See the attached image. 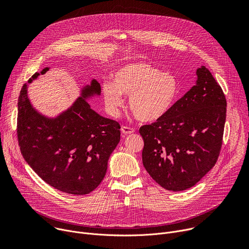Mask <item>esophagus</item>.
Here are the masks:
<instances>
[{
	"mask_svg": "<svg viewBox=\"0 0 249 249\" xmlns=\"http://www.w3.org/2000/svg\"><path fill=\"white\" fill-rule=\"evenodd\" d=\"M121 132H122L123 134L128 135V134L134 133L135 129H134V128H131V127H128V126H122V127H121Z\"/></svg>",
	"mask_w": 249,
	"mask_h": 249,
	"instance_id": "obj_1",
	"label": "esophagus"
}]
</instances>
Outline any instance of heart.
<instances>
[{"label":"heart","mask_w":249,"mask_h":249,"mask_svg":"<svg viewBox=\"0 0 249 249\" xmlns=\"http://www.w3.org/2000/svg\"><path fill=\"white\" fill-rule=\"evenodd\" d=\"M104 83L102 91L106 108L117 115L123 106L122 94L129 95L130 111L141 122H154L166 115L179 95V82L170 72H161L151 64L137 62L122 66Z\"/></svg>","instance_id":"obj_1"}]
</instances>
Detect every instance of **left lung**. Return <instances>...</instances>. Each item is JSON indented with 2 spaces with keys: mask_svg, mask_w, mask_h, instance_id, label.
<instances>
[{
  "mask_svg": "<svg viewBox=\"0 0 249 249\" xmlns=\"http://www.w3.org/2000/svg\"><path fill=\"white\" fill-rule=\"evenodd\" d=\"M196 74V84L166 115L139 129L144 167L167 190L194 186L211 170L221 150L226 99L205 66Z\"/></svg>",
  "mask_w": 249,
  "mask_h": 249,
  "instance_id": "obj_1",
  "label": "left lung"
}]
</instances>
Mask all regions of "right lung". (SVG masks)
Returning a JSON list of instances; mask_svg holds the SVG:
<instances>
[{
    "label": "right lung",
    "instance_id": "add662e5",
    "mask_svg": "<svg viewBox=\"0 0 249 249\" xmlns=\"http://www.w3.org/2000/svg\"><path fill=\"white\" fill-rule=\"evenodd\" d=\"M49 68L41 71L45 74ZM35 73L29 80L36 79ZM24 84L18 100L17 136L21 153L50 186L62 192L84 195L101 183L108 159L120 141V125L91 109L86 98L100 95L92 80L71 108L47 118L32 107Z\"/></svg>",
    "mask_w": 249,
    "mask_h": 249
}]
</instances>
